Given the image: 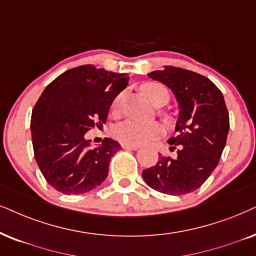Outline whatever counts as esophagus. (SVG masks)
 Returning a JSON list of instances; mask_svg holds the SVG:
<instances>
[{
    "label": "esophagus",
    "mask_w": 256,
    "mask_h": 256,
    "mask_svg": "<svg viewBox=\"0 0 256 256\" xmlns=\"http://www.w3.org/2000/svg\"><path fill=\"white\" fill-rule=\"evenodd\" d=\"M122 148H128V150H138L139 145H130V144H122Z\"/></svg>",
    "instance_id": "1"
}]
</instances>
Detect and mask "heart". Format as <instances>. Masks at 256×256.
I'll return each instance as SVG.
<instances>
[{"label": "heart", "mask_w": 256, "mask_h": 256, "mask_svg": "<svg viewBox=\"0 0 256 256\" xmlns=\"http://www.w3.org/2000/svg\"><path fill=\"white\" fill-rule=\"evenodd\" d=\"M142 90L148 96L151 102H156L157 96L162 93H168L163 86L154 82H148L142 86ZM122 102V93L113 99L111 108L113 112H117L120 108ZM164 128L162 124L156 122H140L137 119H126L119 122L114 128V136L119 142L130 145H143L148 144L163 134Z\"/></svg>", "instance_id": "b5f03b06"}]
</instances>
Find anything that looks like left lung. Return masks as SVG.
Instances as JSON below:
<instances>
[{
	"label": "left lung",
	"mask_w": 256,
	"mask_h": 256,
	"mask_svg": "<svg viewBox=\"0 0 256 256\" xmlns=\"http://www.w3.org/2000/svg\"><path fill=\"white\" fill-rule=\"evenodd\" d=\"M148 76L169 87L176 99L177 136L168 143L178 150L176 158L160 154L156 166L142 174L145 183L157 192L186 195L208 180L221 158L229 132L224 98L212 80L192 70L166 66Z\"/></svg>",
	"instance_id": "obj_1"
}]
</instances>
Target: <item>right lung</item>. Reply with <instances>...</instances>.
Returning <instances> with one entry per match:
<instances>
[{"mask_svg": "<svg viewBox=\"0 0 256 256\" xmlns=\"http://www.w3.org/2000/svg\"><path fill=\"white\" fill-rule=\"evenodd\" d=\"M128 79L126 73L85 64L64 72L42 92L32 112V142L42 174L58 192L82 195L106 180L120 144L105 138L92 146L86 132L105 124Z\"/></svg>", "mask_w": 256, "mask_h": 256, "instance_id": "right-lung-1", "label": "right lung"}]
</instances>
